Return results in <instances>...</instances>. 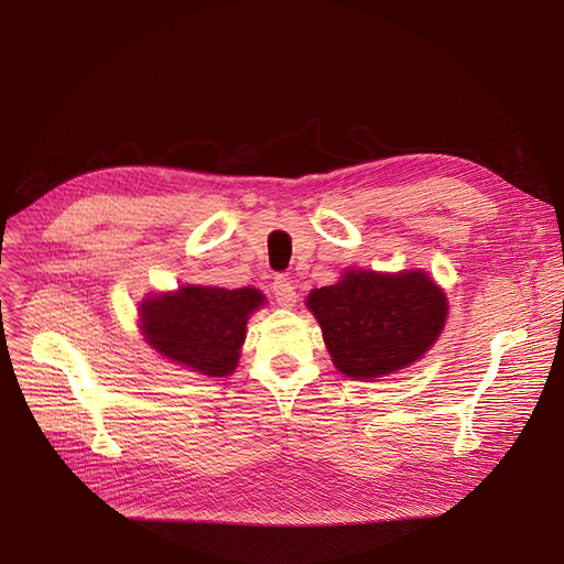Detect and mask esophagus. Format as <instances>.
Wrapping results in <instances>:
<instances>
[{"label":"esophagus","instance_id":"1","mask_svg":"<svg viewBox=\"0 0 564 564\" xmlns=\"http://www.w3.org/2000/svg\"><path fill=\"white\" fill-rule=\"evenodd\" d=\"M272 292H274L276 304L283 308H292L294 304H297V290H294V283L285 276H279L272 283Z\"/></svg>","mask_w":564,"mask_h":564}]
</instances>
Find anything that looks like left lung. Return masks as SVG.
Segmentation results:
<instances>
[{"instance_id":"8db88e82","label":"left lung","mask_w":564,"mask_h":564,"mask_svg":"<svg viewBox=\"0 0 564 564\" xmlns=\"http://www.w3.org/2000/svg\"><path fill=\"white\" fill-rule=\"evenodd\" d=\"M306 306L319 322L334 366L366 381L423 359L448 315L446 292L423 270H347L338 283L315 288Z\"/></svg>"}]
</instances>
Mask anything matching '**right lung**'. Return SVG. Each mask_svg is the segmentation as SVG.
Listing matches in <instances>:
<instances>
[{
	"label": "right lung",
	"instance_id": "obj_1",
	"mask_svg": "<svg viewBox=\"0 0 564 564\" xmlns=\"http://www.w3.org/2000/svg\"><path fill=\"white\" fill-rule=\"evenodd\" d=\"M264 304L256 288L183 285L145 297L139 306L145 343L164 359L207 377H226L237 368L247 319Z\"/></svg>",
	"mask_w": 564,
	"mask_h": 564
}]
</instances>
